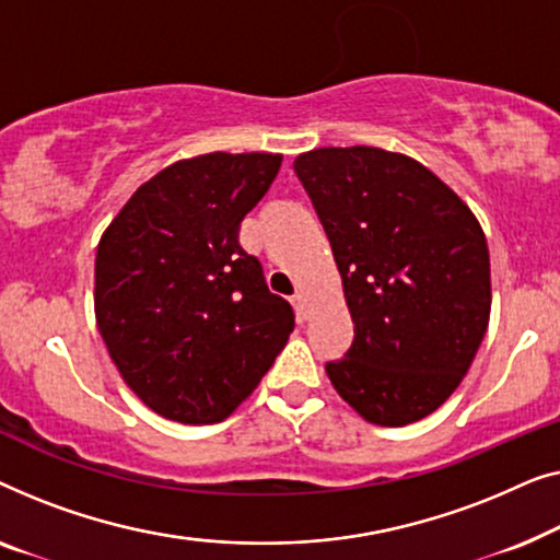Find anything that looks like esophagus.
I'll return each mask as SVG.
<instances>
[{
	"label": "esophagus",
	"mask_w": 560,
	"mask_h": 560,
	"mask_svg": "<svg viewBox=\"0 0 560 560\" xmlns=\"http://www.w3.org/2000/svg\"><path fill=\"white\" fill-rule=\"evenodd\" d=\"M291 304H294L296 317L304 322L306 319V312H310V310H306V296L304 294H294V299H291Z\"/></svg>",
	"instance_id": "34e87169"
}]
</instances>
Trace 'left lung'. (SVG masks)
Returning a JSON list of instances; mask_svg holds the SVG:
<instances>
[{
  "instance_id": "1",
  "label": "left lung",
  "mask_w": 560,
  "mask_h": 560,
  "mask_svg": "<svg viewBox=\"0 0 560 560\" xmlns=\"http://www.w3.org/2000/svg\"><path fill=\"white\" fill-rule=\"evenodd\" d=\"M355 337L327 375L375 427L427 419L456 390L487 332L490 250L469 205L421 162L377 147L299 154Z\"/></svg>"
}]
</instances>
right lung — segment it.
I'll use <instances>...</instances> for the list:
<instances>
[{"instance_id": "add662e5", "label": "right lung", "mask_w": 560, "mask_h": 560, "mask_svg": "<svg viewBox=\"0 0 560 560\" xmlns=\"http://www.w3.org/2000/svg\"><path fill=\"white\" fill-rule=\"evenodd\" d=\"M281 154L212 152L147 179L101 235L96 325L124 383L154 413L218 423L269 373L294 329L238 246Z\"/></svg>"}]
</instances>
